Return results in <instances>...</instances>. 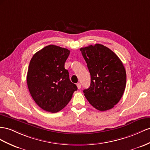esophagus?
Here are the masks:
<instances>
[{"instance_id": "esophagus-1", "label": "esophagus", "mask_w": 150, "mask_h": 150, "mask_svg": "<svg viewBox=\"0 0 150 150\" xmlns=\"http://www.w3.org/2000/svg\"><path fill=\"white\" fill-rule=\"evenodd\" d=\"M76 86H77V88L79 89H80V88H81V84H80V83H76Z\"/></svg>"}]
</instances>
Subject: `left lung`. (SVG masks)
<instances>
[{
	"mask_svg": "<svg viewBox=\"0 0 150 150\" xmlns=\"http://www.w3.org/2000/svg\"><path fill=\"white\" fill-rule=\"evenodd\" d=\"M91 74V86L84 96L94 108L101 112L113 108L120 100L126 86V71L122 62L106 46L80 49Z\"/></svg>",
	"mask_w": 150,
	"mask_h": 150,
	"instance_id": "8db88e82",
	"label": "left lung"
}]
</instances>
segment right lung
I'll return each mask as SVG.
<instances>
[{
  "label": "right lung",
  "instance_id": "obj_1",
  "mask_svg": "<svg viewBox=\"0 0 150 150\" xmlns=\"http://www.w3.org/2000/svg\"><path fill=\"white\" fill-rule=\"evenodd\" d=\"M70 52L66 48L49 45L30 60L26 76L28 89L37 105L46 112L56 113L62 110L77 90L64 68Z\"/></svg>",
  "mask_w": 150,
  "mask_h": 150
}]
</instances>
